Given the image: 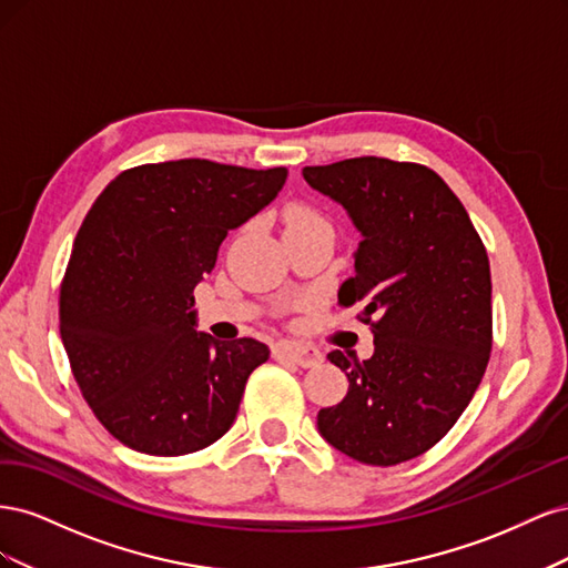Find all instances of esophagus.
<instances>
[{
  "mask_svg": "<svg viewBox=\"0 0 568 568\" xmlns=\"http://www.w3.org/2000/svg\"><path fill=\"white\" fill-rule=\"evenodd\" d=\"M272 355L280 359H291V363H296L301 367H313L322 363L320 351L301 346V343H294V341H277L272 346Z\"/></svg>",
  "mask_w": 568,
  "mask_h": 568,
  "instance_id": "obj_1",
  "label": "esophagus"
}]
</instances>
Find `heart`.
Wrapping results in <instances>:
<instances>
[{"instance_id":"heart-1","label":"heart","mask_w":568,"mask_h":568,"mask_svg":"<svg viewBox=\"0 0 568 568\" xmlns=\"http://www.w3.org/2000/svg\"><path fill=\"white\" fill-rule=\"evenodd\" d=\"M322 220L315 211L311 209H303V205H296V209H291L286 213V227H294V225H307V222H317Z\"/></svg>"}]
</instances>
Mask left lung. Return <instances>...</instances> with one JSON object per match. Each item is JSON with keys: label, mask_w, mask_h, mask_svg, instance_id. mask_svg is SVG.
Returning a JSON list of instances; mask_svg holds the SVG:
<instances>
[{"label": "left lung", "mask_w": 568, "mask_h": 568, "mask_svg": "<svg viewBox=\"0 0 568 568\" xmlns=\"http://www.w3.org/2000/svg\"><path fill=\"white\" fill-rule=\"evenodd\" d=\"M315 192L359 232L338 303L357 305L374 355L332 351L348 393L317 415L322 438L372 467L419 457L450 432L484 379L493 346L490 263L480 236L432 168L363 156L307 165Z\"/></svg>", "instance_id": "obj_1"}]
</instances>
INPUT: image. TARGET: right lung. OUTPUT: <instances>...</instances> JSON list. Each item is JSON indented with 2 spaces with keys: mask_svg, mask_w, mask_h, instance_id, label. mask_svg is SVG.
I'll list each match as a JSON object with an SVG mask.
<instances>
[{
  "mask_svg": "<svg viewBox=\"0 0 568 568\" xmlns=\"http://www.w3.org/2000/svg\"><path fill=\"white\" fill-rule=\"evenodd\" d=\"M286 175L205 159L136 165L84 215L61 284V341L82 398L128 448L178 457L230 432L270 348L196 332L194 288Z\"/></svg>",
  "mask_w": 568,
  "mask_h": 568,
  "instance_id": "obj_1",
  "label": "right lung"
}]
</instances>
